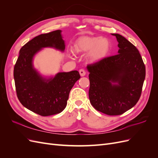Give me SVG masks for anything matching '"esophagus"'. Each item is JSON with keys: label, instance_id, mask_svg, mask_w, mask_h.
Masks as SVG:
<instances>
[{"label": "esophagus", "instance_id": "esophagus-1", "mask_svg": "<svg viewBox=\"0 0 158 158\" xmlns=\"http://www.w3.org/2000/svg\"><path fill=\"white\" fill-rule=\"evenodd\" d=\"M79 73H80L81 76H84L85 75V73H85V71L84 69H80L79 70Z\"/></svg>", "mask_w": 158, "mask_h": 158}]
</instances>
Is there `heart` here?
I'll list each match as a JSON object with an SVG mask.
<instances>
[{
    "label": "heart",
    "mask_w": 158,
    "mask_h": 158,
    "mask_svg": "<svg viewBox=\"0 0 158 158\" xmlns=\"http://www.w3.org/2000/svg\"><path fill=\"white\" fill-rule=\"evenodd\" d=\"M111 50V42L106 37L82 36L78 38L73 45L76 53L88 52V60L92 63H98L108 56Z\"/></svg>",
    "instance_id": "obj_1"
}]
</instances>
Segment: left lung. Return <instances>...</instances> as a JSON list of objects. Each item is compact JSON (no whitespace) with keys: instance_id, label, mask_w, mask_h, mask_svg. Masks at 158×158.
<instances>
[{"instance_id":"1","label":"left lung","mask_w":158,"mask_h":158,"mask_svg":"<svg viewBox=\"0 0 158 158\" xmlns=\"http://www.w3.org/2000/svg\"><path fill=\"white\" fill-rule=\"evenodd\" d=\"M118 55L87 66L89 98L98 111L119 115L135 106L140 98L146 68L136 47L118 33Z\"/></svg>"}]
</instances>
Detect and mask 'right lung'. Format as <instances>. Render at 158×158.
Here are the masks:
<instances>
[{"instance_id": "add662e5", "label": "right lung", "mask_w": 158, "mask_h": 158, "mask_svg": "<svg viewBox=\"0 0 158 158\" xmlns=\"http://www.w3.org/2000/svg\"><path fill=\"white\" fill-rule=\"evenodd\" d=\"M61 30L41 34L33 38L20 50L14 69L17 96L27 109L46 117L58 114L65 109L72 88L80 76L77 70L59 73L44 77L33 66V58L42 49H65Z\"/></svg>"}]
</instances>
